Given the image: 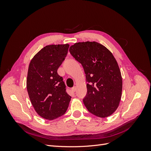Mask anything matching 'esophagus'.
Returning <instances> with one entry per match:
<instances>
[{
  "label": "esophagus",
  "mask_w": 151,
  "mask_h": 151,
  "mask_svg": "<svg viewBox=\"0 0 151 151\" xmlns=\"http://www.w3.org/2000/svg\"><path fill=\"white\" fill-rule=\"evenodd\" d=\"M76 91V86L73 87V88H72V92H73V93H74Z\"/></svg>",
  "instance_id": "34e87169"
}]
</instances>
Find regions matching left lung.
Returning a JSON list of instances; mask_svg holds the SVG:
<instances>
[{
  "mask_svg": "<svg viewBox=\"0 0 151 151\" xmlns=\"http://www.w3.org/2000/svg\"><path fill=\"white\" fill-rule=\"evenodd\" d=\"M83 65L87 83L83 99L88 110L105 118L116 111L122 91V78L116 60L109 50L96 42L76 43L69 48Z\"/></svg>",
  "mask_w": 151,
  "mask_h": 151,
  "instance_id": "obj_1",
  "label": "left lung"
}]
</instances>
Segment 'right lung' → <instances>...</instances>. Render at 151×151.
I'll return each mask as SVG.
<instances>
[{
  "instance_id": "1",
  "label": "right lung",
  "mask_w": 151,
  "mask_h": 151,
  "mask_svg": "<svg viewBox=\"0 0 151 151\" xmlns=\"http://www.w3.org/2000/svg\"><path fill=\"white\" fill-rule=\"evenodd\" d=\"M69 45H47L30 62L26 86L35 111L45 119L52 120L65 114L71 96L57 70L66 57Z\"/></svg>"
}]
</instances>
